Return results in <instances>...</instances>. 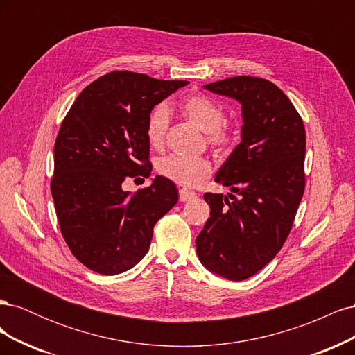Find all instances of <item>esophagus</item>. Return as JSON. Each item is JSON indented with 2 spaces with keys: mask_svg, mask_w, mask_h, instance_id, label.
Here are the masks:
<instances>
[{
  "mask_svg": "<svg viewBox=\"0 0 355 355\" xmlns=\"http://www.w3.org/2000/svg\"><path fill=\"white\" fill-rule=\"evenodd\" d=\"M194 198H197V194H196L194 191H188V189H185V188L179 189V200H180L182 202L191 201V200H194Z\"/></svg>",
  "mask_w": 355,
  "mask_h": 355,
  "instance_id": "esophagus-1",
  "label": "esophagus"
}]
</instances>
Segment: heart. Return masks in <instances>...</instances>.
<instances>
[{"label": "heart", "instance_id": "1", "mask_svg": "<svg viewBox=\"0 0 355 355\" xmlns=\"http://www.w3.org/2000/svg\"><path fill=\"white\" fill-rule=\"evenodd\" d=\"M180 114L189 123L204 132L207 145L214 153H223L234 144L232 128L225 123L222 105L206 94H191L180 102ZM170 114L166 105H158L149 114L146 136L153 146L163 145L168 130ZM157 173L173 184L185 188H196L211 173V164L207 158H182L176 155L161 157L157 164Z\"/></svg>", "mask_w": 355, "mask_h": 355}]
</instances>
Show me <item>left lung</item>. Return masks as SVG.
I'll list each match as a JSON object with an SVG mask.
<instances>
[{
    "label": "left lung",
    "instance_id": "left-lung-1",
    "mask_svg": "<svg viewBox=\"0 0 355 355\" xmlns=\"http://www.w3.org/2000/svg\"><path fill=\"white\" fill-rule=\"evenodd\" d=\"M204 89L241 103V142L214 180L239 197L206 192L210 218L196 240L209 271L241 282L280 252L305 191V127L271 81L240 75Z\"/></svg>",
    "mask_w": 355,
    "mask_h": 355
}]
</instances>
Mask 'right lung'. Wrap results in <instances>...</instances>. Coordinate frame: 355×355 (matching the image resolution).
I'll list each match as a JSON object with an SVG mask.
<instances>
[{
  "mask_svg": "<svg viewBox=\"0 0 355 355\" xmlns=\"http://www.w3.org/2000/svg\"><path fill=\"white\" fill-rule=\"evenodd\" d=\"M187 84L112 71L89 84L63 118L51 196L63 239L89 270L115 275L133 268L157 220L178 202L175 184L163 176L135 194L121 184L151 175L149 114Z\"/></svg>",
  "mask_w": 355,
  "mask_h": 355,
  "instance_id": "add662e5",
  "label": "right lung"
}]
</instances>
